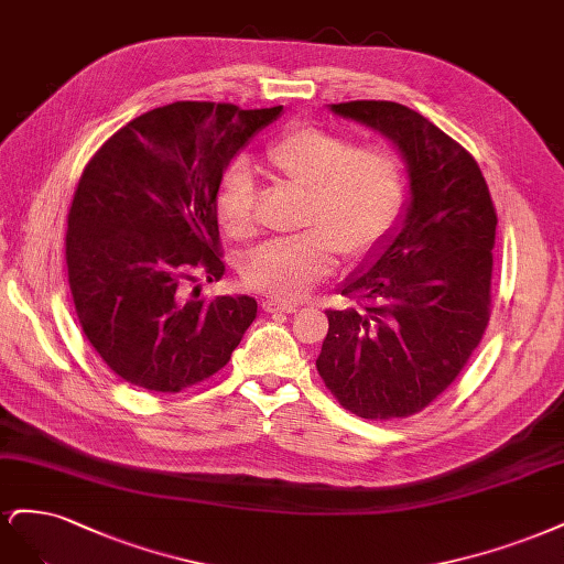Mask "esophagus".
I'll use <instances>...</instances> for the list:
<instances>
[{
	"instance_id": "34e87169",
	"label": "esophagus",
	"mask_w": 564,
	"mask_h": 564,
	"mask_svg": "<svg viewBox=\"0 0 564 564\" xmlns=\"http://www.w3.org/2000/svg\"><path fill=\"white\" fill-rule=\"evenodd\" d=\"M262 308H264V312H269V314H274V312L293 314V312H297L300 304H293V302H283V300H276V297H267V300L262 302Z\"/></svg>"
}]
</instances>
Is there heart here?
Returning a JSON list of instances; mask_svg holds the SVG:
<instances>
[{"instance_id":"b5f03b06","label":"heart","mask_w":564,"mask_h":564,"mask_svg":"<svg viewBox=\"0 0 564 564\" xmlns=\"http://www.w3.org/2000/svg\"><path fill=\"white\" fill-rule=\"evenodd\" d=\"M271 173L304 192L295 239L269 241L248 258L246 283L281 300H300L337 264L377 248L403 204L401 159L387 144H356L314 123L290 126L267 148ZM217 213L234 236L256 231V189L246 166L225 175Z\"/></svg>"}]
</instances>
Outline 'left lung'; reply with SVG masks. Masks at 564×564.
<instances>
[{"instance_id": "8db88e82", "label": "left lung", "mask_w": 564, "mask_h": 564, "mask_svg": "<svg viewBox=\"0 0 564 564\" xmlns=\"http://www.w3.org/2000/svg\"><path fill=\"white\" fill-rule=\"evenodd\" d=\"M330 112L393 144L410 198L341 283V295L362 306L328 312L316 368L349 412L393 420L438 398L480 344L497 213L476 159L420 112L389 100L339 102Z\"/></svg>"}]
</instances>
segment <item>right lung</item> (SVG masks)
Masks as SVG:
<instances>
[{"mask_svg": "<svg viewBox=\"0 0 564 564\" xmlns=\"http://www.w3.org/2000/svg\"><path fill=\"white\" fill-rule=\"evenodd\" d=\"M283 112L173 102L117 131L82 173L67 215L72 300L90 347L133 387L177 393L227 366L258 316L220 281L217 192L234 156Z\"/></svg>", "mask_w": 564, "mask_h": 564, "instance_id": "right-lung-1", "label": "right lung"}]
</instances>
